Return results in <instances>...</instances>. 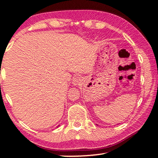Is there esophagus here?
<instances>
[{"mask_svg": "<svg viewBox=\"0 0 158 158\" xmlns=\"http://www.w3.org/2000/svg\"><path fill=\"white\" fill-rule=\"evenodd\" d=\"M82 78L81 77H79V76H77L75 77H74V79L73 80V84L76 85H78L80 83H81L82 81Z\"/></svg>", "mask_w": 158, "mask_h": 158, "instance_id": "obj_1", "label": "esophagus"}]
</instances>
